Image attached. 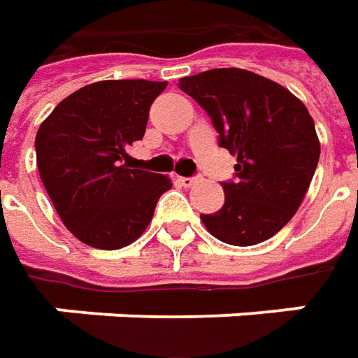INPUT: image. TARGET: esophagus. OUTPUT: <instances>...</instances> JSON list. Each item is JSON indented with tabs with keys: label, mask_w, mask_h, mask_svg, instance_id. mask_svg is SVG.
I'll return each instance as SVG.
<instances>
[{
	"label": "esophagus",
	"mask_w": 358,
	"mask_h": 358,
	"mask_svg": "<svg viewBox=\"0 0 358 358\" xmlns=\"http://www.w3.org/2000/svg\"><path fill=\"white\" fill-rule=\"evenodd\" d=\"M197 181H199V179H197V177H179V183H181V185H183V187H191V185H195V183H197Z\"/></svg>",
	"instance_id": "obj_1"
}]
</instances>
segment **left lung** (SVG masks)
<instances>
[{"instance_id":"1","label":"left lung","mask_w":358,"mask_h":358,"mask_svg":"<svg viewBox=\"0 0 358 358\" xmlns=\"http://www.w3.org/2000/svg\"><path fill=\"white\" fill-rule=\"evenodd\" d=\"M179 87L207 111L219 145L237 155L235 181L221 183L223 209L201 221L229 245L267 241L293 219L319 163L307 107L279 83L237 67L183 77Z\"/></svg>"}]
</instances>
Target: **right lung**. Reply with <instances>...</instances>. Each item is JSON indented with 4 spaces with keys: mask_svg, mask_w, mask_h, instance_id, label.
I'll use <instances>...</instances> for the list:
<instances>
[{
    "mask_svg": "<svg viewBox=\"0 0 358 358\" xmlns=\"http://www.w3.org/2000/svg\"><path fill=\"white\" fill-rule=\"evenodd\" d=\"M167 81L107 79L57 105L37 131L43 187L63 225L95 249L115 251L143 235L171 179L131 169L125 149L143 139L149 107Z\"/></svg>",
    "mask_w": 358,
    "mask_h": 358,
    "instance_id": "add662e5",
    "label": "right lung"
}]
</instances>
